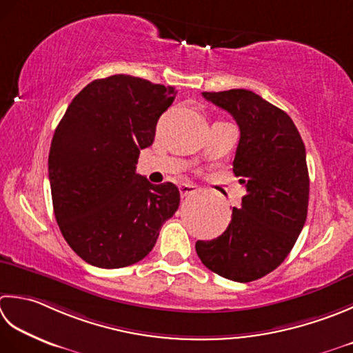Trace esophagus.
<instances>
[{
  "mask_svg": "<svg viewBox=\"0 0 353 353\" xmlns=\"http://www.w3.org/2000/svg\"><path fill=\"white\" fill-rule=\"evenodd\" d=\"M196 190H197V186L192 185V183H182L181 186H179V191H181L182 197L192 194V192H196Z\"/></svg>",
  "mask_w": 353,
  "mask_h": 353,
  "instance_id": "1",
  "label": "esophagus"
}]
</instances>
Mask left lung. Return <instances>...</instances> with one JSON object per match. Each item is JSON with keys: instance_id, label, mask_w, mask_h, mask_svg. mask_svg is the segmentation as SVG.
I'll return each mask as SVG.
<instances>
[{"instance_id": "8db88e82", "label": "left lung", "mask_w": 353, "mask_h": 353, "mask_svg": "<svg viewBox=\"0 0 353 353\" xmlns=\"http://www.w3.org/2000/svg\"><path fill=\"white\" fill-rule=\"evenodd\" d=\"M203 98L226 110L240 128L232 162L246 186L240 208L232 210L226 231L199 240L202 263L220 277L248 283L279 268L305 226L309 172L301 136L283 110L251 90L203 92Z\"/></svg>"}]
</instances>
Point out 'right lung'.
<instances>
[{"mask_svg": "<svg viewBox=\"0 0 353 353\" xmlns=\"http://www.w3.org/2000/svg\"><path fill=\"white\" fill-rule=\"evenodd\" d=\"M174 87L130 74L90 82L54 130L48 153L53 211L68 246L87 263L134 265L156 245L181 203L171 182L136 174L141 150L154 141Z\"/></svg>", "mask_w": 353, "mask_h": 353, "instance_id": "add662e5", "label": "right lung"}]
</instances>
